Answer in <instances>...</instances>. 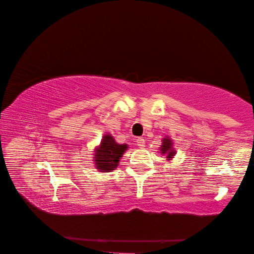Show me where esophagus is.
<instances>
[{"mask_svg": "<svg viewBox=\"0 0 254 254\" xmlns=\"http://www.w3.org/2000/svg\"><path fill=\"white\" fill-rule=\"evenodd\" d=\"M136 145L140 148H143L145 146V140L143 138H137L136 139Z\"/></svg>", "mask_w": 254, "mask_h": 254, "instance_id": "1", "label": "esophagus"}]
</instances>
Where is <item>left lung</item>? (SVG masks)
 <instances>
[{"label":"left lung","mask_w":254,"mask_h":254,"mask_svg":"<svg viewBox=\"0 0 254 254\" xmlns=\"http://www.w3.org/2000/svg\"><path fill=\"white\" fill-rule=\"evenodd\" d=\"M161 154H163L166 156V160L171 161L174 155L177 154L176 149L173 147V140L170 138L169 136H165L163 139H162V145L160 147Z\"/></svg>","instance_id":"1"}]
</instances>
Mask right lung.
Returning a JSON list of instances; mask_svg holds the SVG:
<instances>
[{"label": "right lung", "instance_id": "add662e5", "mask_svg": "<svg viewBox=\"0 0 254 254\" xmlns=\"http://www.w3.org/2000/svg\"><path fill=\"white\" fill-rule=\"evenodd\" d=\"M127 148V144H118L111 134H105L93 152L95 169L99 172H111L116 170Z\"/></svg>", "mask_w": 254, "mask_h": 254}]
</instances>
